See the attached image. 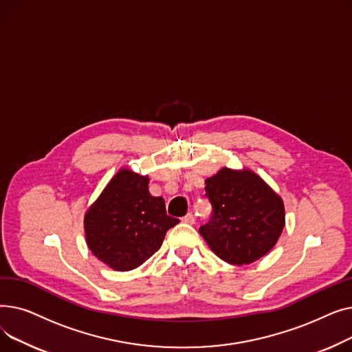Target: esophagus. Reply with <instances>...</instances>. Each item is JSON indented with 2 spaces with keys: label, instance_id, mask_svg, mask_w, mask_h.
I'll return each mask as SVG.
<instances>
[{
  "label": "esophagus",
  "instance_id": "obj_1",
  "mask_svg": "<svg viewBox=\"0 0 352 352\" xmlns=\"http://www.w3.org/2000/svg\"><path fill=\"white\" fill-rule=\"evenodd\" d=\"M182 223H186V224H194V223H195V218H194V215H192L191 212H188L186 217H182Z\"/></svg>",
  "mask_w": 352,
  "mask_h": 352
}]
</instances>
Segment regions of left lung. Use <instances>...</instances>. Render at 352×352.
Listing matches in <instances>:
<instances>
[{"label":"left lung","instance_id":"left-lung-1","mask_svg":"<svg viewBox=\"0 0 352 352\" xmlns=\"http://www.w3.org/2000/svg\"><path fill=\"white\" fill-rule=\"evenodd\" d=\"M212 204L210 223L199 228L212 252L231 265L260 260L285 226L283 198L250 168H221L206 179Z\"/></svg>","mask_w":352,"mask_h":352}]
</instances>
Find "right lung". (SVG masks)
I'll return each instance as SVG.
<instances>
[{
	"mask_svg": "<svg viewBox=\"0 0 352 352\" xmlns=\"http://www.w3.org/2000/svg\"><path fill=\"white\" fill-rule=\"evenodd\" d=\"M148 184V175L121 168L84 215L88 248L116 271L142 265L179 223L166 215L164 198L153 197Z\"/></svg>",
	"mask_w": 352,
	"mask_h": 352,
	"instance_id": "1",
	"label": "right lung"
}]
</instances>
